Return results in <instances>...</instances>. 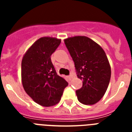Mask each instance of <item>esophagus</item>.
I'll use <instances>...</instances> for the list:
<instances>
[{"mask_svg":"<svg viewBox=\"0 0 132 132\" xmlns=\"http://www.w3.org/2000/svg\"><path fill=\"white\" fill-rule=\"evenodd\" d=\"M73 77H74V75H73V74H70L69 76H68V79H70V80H71L72 78H73Z\"/></svg>","mask_w":132,"mask_h":132,"instance_id":"1","label":"esophagus"}]
</instances>
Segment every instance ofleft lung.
I'll list each match as a JSON object with an SVG mask.
<instances>
[{
  "label": "left lung",
  "instance_id": "obj_1",
  "mask_svg": "<svg viewBox=\"0 0 132 132\" xmlns=\"http://www.w3.org/2000/svg\"><path fill=\"white\" fill-rule=\"evenodd\" d=\"M75 62L77 75L83 80L76 91L79 101L93 105L106 92L111 77V68L106 54L97 43L86 36H75L64 40Z\"/></svg>",
  "mask_w": 132,
  "mask_h": 132
}]
</instances>
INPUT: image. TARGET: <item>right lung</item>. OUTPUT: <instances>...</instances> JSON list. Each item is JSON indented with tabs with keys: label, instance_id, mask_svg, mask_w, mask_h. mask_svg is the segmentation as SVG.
<instances>
[{
	"label": "right lung",
	"instance_id": "1",
	"mask_svg": "<svg viewBox=\"0 0 132 132\" xmlns=\"http://www.w3.org/2000/svg\"><path fill=\"white\" fill-rule=\"evenodd\" d=\"M60 43L61 40L55 38H40L27 51L22 60L24 90L42 106L50 107L58 103L68 84L57 74L51 59Z\"/></svg>",
	"mask_w": 132,
	"mask_h": 132
}]
</instances>
